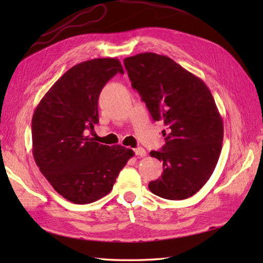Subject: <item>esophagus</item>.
I'll return each mask as SVG.
<instances>
[{"label": "esophagus", "mask_w": 263, "mask_h": 263, "mask_svg": "<svg viewBox=\"0 0 263 263\" xmlns=\"http://www.w3.org/2000/svg\"><path fill=\"white\" fill-rule=\"evenodd\" d=\"M135 154H136L137 156H139V157H144V156L147 155L146 150H144V149H143V148H141V147H138V148H136V149H135Z\"/></svg>", "instance_id": "1"}]
</instances>
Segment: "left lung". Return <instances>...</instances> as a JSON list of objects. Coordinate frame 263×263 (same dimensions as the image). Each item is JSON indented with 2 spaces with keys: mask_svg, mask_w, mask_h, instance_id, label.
I'll return each mask as SVG.
<instances>
[{
  "mask_svg": "<svg viewBox=\"0 0 263 263\" xmlns=\"http://www.w3.org/2000/svg\"><path fill=\"white\" fill-rule=\"evenodd\" d=\"M136 89L154 121H163L165 144L150 156L163 161L149 190L160 198L192 197L209 180L219 159L224 124L205 83L165 55L141 53L124 59Z\"/></svg>",
  "mask_w": 263,
  "mask_h": 263,
  "instance_id": "left-lung-1",
  "label": "left lung"
}]
</instances>
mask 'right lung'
I'll return each instance as SVG.
<instances>
[{
  "instance_id": "1",
  "label": "right lung",
  "mask_w": 263,
  "mask_h": 263,
  "mask_svg": "<svg viewBox=\"0 0 263 263\" xmlns=\"http://www.w3.org/2000/svg\"><path fill=\"white\" fill-rule=\"evenodd\" d=\"M116 73H124L117 59H93L72 66L32 115V155L39 171L73 203H91L108 194L133 156L131 149L105 146L87 136L98 123L99 93Z\"/></svg>"
}]
</instances>
